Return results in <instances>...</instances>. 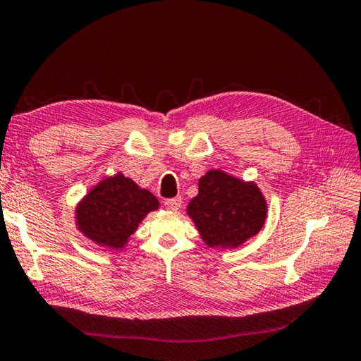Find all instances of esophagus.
Returning a JSON list of instances; mask_svg holds the SVG:
<instances>
[{
    "instance_id": "34e87169",
    "label": "esophagus",
    "mask_w": 361,
    "mask_h": 361,
    "mask_svg": "<svg viewBox=\"0 0 361 361\" xmlns=\"http://www.w3.org/2000/svg\"><path fill=\"white\" fill-rule=\"evenodd\" d=\"M180 205H182V197H179V196L178 197H171V200H166L165 201V207L168 210H173V212L179 210Z\"/></svg>"
}]
</instances>
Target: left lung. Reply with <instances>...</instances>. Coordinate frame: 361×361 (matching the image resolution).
<instances>
[{
  "label": "left lung",
  "mask_w": 361,
  "mask_h": 361,
  "mask_svg": "<svg viewBox=\"0 0 361 361\" xmlns=\"http://www.w3.org/2000/svg\"><path fill=\"white\" fill-rule=\"evenodd\" d=\"M187 212L210 247H233L262 229L267 202L254 183L223 171H209L200 179V193L190 201Z\"/></svg>",
  "instance_id": "8db88e82"
}]
</instances>
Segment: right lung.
I'll use <instances>...</instances> for the list:
<instances>
[{
	"label": "right lung",
	"mask_w": 361,
	"mask_h": 361,
	"mask_svg": "<svg viewBox=\"0 0 361 361\" xmlns=\"http://www.w3.org/2000/svg\"><path fill=\"white\" fill-rule=\"evenodd\" d=\"M157 207L156 196L118 173L102 180L79 204L78 226L98 245L121 249L138 223Z\"/></svg>",
	"instance_id": "right-lung-1"
}]
</instances>
